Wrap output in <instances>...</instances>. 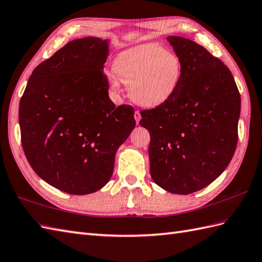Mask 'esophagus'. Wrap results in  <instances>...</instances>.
Listing matches in <instances>:
<instances>
[{"mask_svg": "<svg viewBox=\"0 0 262 262\" xmlns=\"http://www.w3.org/2000/svg\"><path fill=\"white\" fill-rule=\"evenodd\" d=\"M134 118H135L136 123L138 124V123H139V120H141V118H142V116H141V113H139L138 111H135V113H134Z\"/></svg>", "mask_w": 262, "mask_h": 262, "instance_id": "34e87169", "label": "esophagus"}]
</instances>
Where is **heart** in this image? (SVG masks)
Returning <instances> with one entry per match:
<instances>
[{"label":"heart","mask_w":262,"mask_h":262,"mask_svg":"<svg viewBox=\"0 0 262 262\" xmlns=\"http://www.w3.org/2000/svg\"><path fill=\"white\" fill-rule=\"evenodd\" d=\"M107 76L108 86L119 94L123 82L129 86L130 98L143 107L164 105L175 96L183 76V63L173 51L157 43L137 46L120 52Z\"/></svg>","instance_id":"1"}]
</instances>
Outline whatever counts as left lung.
I'll return each mask as SVG.
<instances>
[{"label": "left lung", "instance_id": "left-lung-1", "mask_svg": "<svg viewBox=\"0 0 262 262\" xmlns=\"http://www.w3.org/2000/svg\"><path fill=\"white\" fill-rule=\"evenodd\" d=\"M183 63L180 87L162 106L141 112L150 134L149 172L171 193L190 194L227 168L238 143L241 99L232 74L196 42L168 36Z\"/></svg>", "mask_w": 262, "mask_h": 262}]
</instances>
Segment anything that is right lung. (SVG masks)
Instances as JSON below:
<instances>
[{
	"instance_id": "add662e5",
	"label": "right lung",
	"mask_w": 262,
	"mask_h": 262,
	"mask_svg": "<svg viewBox=\"0 0 262 262\" xmlns=\"http://www.w3.org/2000/svg\"><path fill=\"white\" fill-rule=\"evenodd\" d=\"M108 41L77 39L41 62L21 97V143L33 171L75 195L106 185L115 153L136 125L130 105L109 99Z\"/></svg>"
}]
</instances>
